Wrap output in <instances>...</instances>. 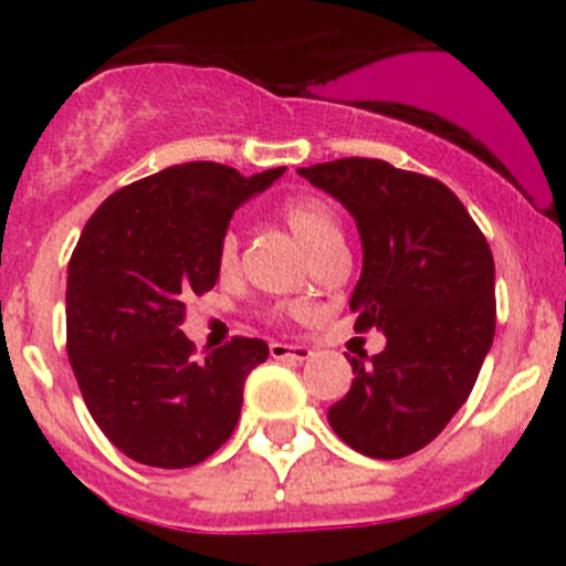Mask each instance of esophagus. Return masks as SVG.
Listing matches in <instances>:
<instances>
[{
  "mask_svg": "<svg viewBox=\"0 0 566 566\" xmlns=\"http://www.w3.org/2000/svg\"><path fill=\"white\" fill-rule=\"evenodd\" d=\"M274 359H292V361H305L311 356V348L305 346H292V343H271L269 346Z\"/></svg>",
  "mask_w": 566,
  "mask_h": 566,
  "instance_id": "34e87169",
  "label": "esophagus"
}]
</instances>
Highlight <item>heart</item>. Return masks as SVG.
<instances>
[{
    "label": "heart",
    "instance_id": "obj_1",
    "mask_svg": "<svg viewBox=\"0 0 566 566\" xmlns=\"http://www.w3.org/2000/svg\"><path fill=\"white\" fill-rule=\"evenodd\" d=\"M279 218L290 226V231L301 239V244L311 252V258H322L324 252L343 247V223L333 201L319 193H297V197L284 199L279 205ZM218 271L231 274L239 263V237L237 231H226L218 242ZM301 308H274V316L295 314Z\"/></svg>",
    "mask_w": 566,
    "mask_h": 566
}]
</instances>
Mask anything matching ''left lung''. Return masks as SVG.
<instances>
[{
	"instance_id": "8db88e82",
	"label": "left lung",
	"mask_w": 566,
	"mask_h": 566,
	"mask_svg": "<svg viewBox=\"0 0 566 566\" xmlns=\"http://www.w3.org/2000/svg\"><path fill=\"white\" fill-rule=\"evenodd\" d=\"M354 216L365 265L350 295L356 333L386 348L350 356L354 382L329 407L356 452L396 460L423 450L469 399L495 337V261L482 229L441 180L382 159L297 170Z\"/></svg>"
}]
</instances>
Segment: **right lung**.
<instances>
[{"mask_svg": "<svg viewBox=\"0 0 566 566\" xmlns=\"http://www.w3.org/2000/svg\"><path fill=\"white\" fill-rule=\"evenodd\" d=\"M282 172L172 165L114 191L84 226L69 261L66 350L90 415L127 458L188 469L237 428L269 346L237 335L197 359L180 324L188 297L216 287L233 210Z\"/></svg>", "mask_w": 566, "mask_h": 566, "instance_id": "1", "label": "right lung"}]
</instances>
